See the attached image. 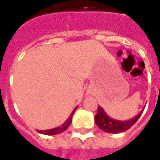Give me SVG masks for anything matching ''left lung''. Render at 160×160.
<instances>
[{"label": "left lung", "instance_id": "1", "mask_svg": "<svg viewBox=\"0 0 160 160\" xmlns=\"http://www.w3.org/2000/svg\"><path fill=\"white\" fill-rule=\"evenodd\" d=\"M144 109V108H143ZM143 110L134 118L125 121H119L110 118L103 108L98 105V113L95 116V122L100 129L110 134H119L127 131L134 125L142 114Z\"/></svg>", "mask_w": 160, "mask_h": 160}]
</instances>
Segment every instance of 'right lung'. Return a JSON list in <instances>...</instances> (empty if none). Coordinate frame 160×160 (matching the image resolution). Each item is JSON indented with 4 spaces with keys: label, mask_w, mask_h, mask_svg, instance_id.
I'll list each match as a JSON object with an SVG mask.
<instances>
[{
    "label": "right lung",
    "mask_w": 160,
    "mask_h": 160,
    "mask_svg": "<svg viewBox=\"0 0 160 160\" xmlns=\"http://www.w3.org/2000/svg\"><path fill=\"white\" fill-rule=\"evenodd\" d=\"M77 108V107H76ZM76 108L72 111V113L70 115L68 118L65 121V122L62 124V125H61L59 127H56L54 128H51V129H46V130H38V133L40 134H46V135H54V134H61V133H62L64 131L66 130L69 127V125L71 124V122H72V118H73V113H74V111L76 110Z\"/></svg>",
    "instance_id": "1"
}]
</instances>
